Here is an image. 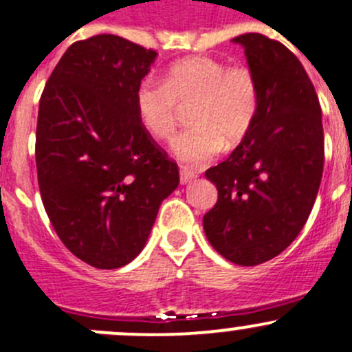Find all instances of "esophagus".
<instances>
[{
	"label": "esophagus",
	"instance_id": "esophagus-1",
	"mask_svg": "<svg viewBox=\"0 0 352 352\" xmlns=\"http://www.w3.org/2000/svg\"><path fill=\"white\" fill-rule=\"evenodd\" d=\"M196 173L192 172V170L186 168V166H180V184H187L190 182V180L196 179Z\"/></svg>",
	"mask_w": 352,
	"mask_h": 352
}]
</instances>
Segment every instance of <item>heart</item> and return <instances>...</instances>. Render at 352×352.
I'll return each mask as SVG.
<instances>
[{
	"instance_id": "heart-1",
	"label": "heart",
	"mask_w": 352,
	"mask_h": 352,
	"mask_svg": "<svg viewBox=\"0 0 352 352\" xmlns=\"http://www.w3.org/2000/svg\"><path fill=\"white\" fill-rule=\"evenodd\" d=\"M194 103L190 124L173 141V151L187 165H204L227 146L249 134L259 107L254 74L244 65L227 67L210 56L175 61L163 84L144 78L134 94L135 111L144 131L168 141L177 129L179 104Z\"/></svg>"
}]
</instances>
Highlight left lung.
Returning a JSON list of instances; mask_svg holds the SVG:
<instances>
[{
    "label": "left lung",
    "instance_id": "left-lung-1",
    "mask_svg": "<svg viewBox=\"0 0 352 352\" xmlns=\"http://www.w3.org/2000/svg\"><path fill=\"white\" fill-rule=\"evenodd\" d=\"M259 89L251 131L225 162L206 170L218 201L203 218L210 244L254 267L280 254L305 227L323 173L318 96L292 51L263 34L234 37Z\"/></svg>",
    "mask_w": 352,
    "mask_h": 352
}]
</instances>
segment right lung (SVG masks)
<instances>
[{
  "instance_id": "1",
  "label": "right lung",
  "mask_w": 352,
  "mask_h": 352,
  "mask_svg": "<svg viewBox=\"0 0 352 352\" xmlns=\"http://www.w3.org/2000/svg\"><path fill=\"white\" fill-rule=\"evenodd\" d=\"M155 50L113 34L72 44L44 85L36 129L41 197L67 249L101 270L144 248L179 166L144 131L134 94Z\"/></svg>"
}]
</instances>
